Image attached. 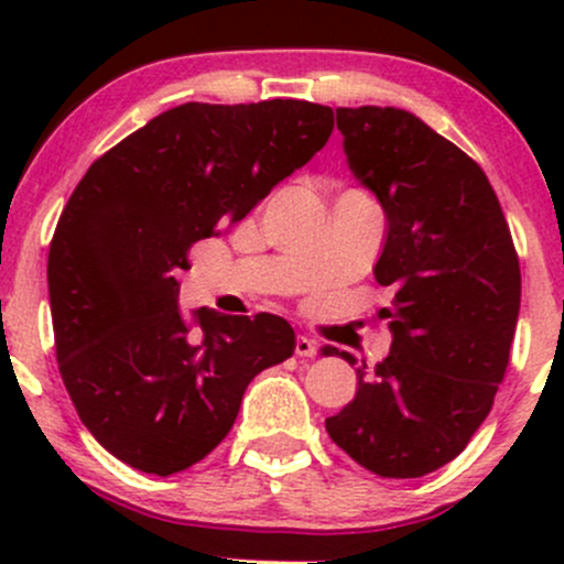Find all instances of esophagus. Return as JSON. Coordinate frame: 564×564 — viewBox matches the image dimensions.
<instances>
[{"mask_svg":"<svg viewBox=\"0 0 564 564\" xmlns=\"http://www.w3.org/2000/svg\"><path fill=\"white\" fill-rule=\"evenodd\" d=\"M296 355H300V358H315V355H318V345H315L313 339H310V336H304V334H300L296 336Z\"/></svg>","mask_w":564,"mask_h":564,"instance_id":"1","label":"esophagus"}]
</instances>
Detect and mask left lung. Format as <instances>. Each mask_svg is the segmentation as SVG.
Wrapping results in <instances>:
<instances>
[{
  "mask_svg": "<svg viewBox=\"0 0 564 564\" xmlns=\"http://www.w3.org/2000/svg\"><path fill=\"white\" fill-rule=\"evenodd\" d=\"M336 127L349 170L384 206L373 275L392 291L379 313L392 345L373 377L358 371L352 403L326 432L373 475L422 477L467 448L494 408L520 315V260L494 185L462 148L400 108H336Z\"/></svg>",
  "mask_w": 564,
  "mask_h": 564,
  "instance_id": "obj_1",
  "label": "left lung"
}]
</instances>
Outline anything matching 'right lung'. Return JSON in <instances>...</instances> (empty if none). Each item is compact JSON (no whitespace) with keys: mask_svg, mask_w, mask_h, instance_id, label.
<instances>
[{"mask_svg":"<svg viewBox=\"0 0 564 564\" xmlns=\"http://www.w3.org/2000/svg\"><path fill=\"white\" fill-rule=\"evenodd\" d=\"M332 129V108L307 100L185 102L70 193L47 260L57 368L82 424L129 467L166 477L209 456L249 381L294 355L278 315H185L177 275L193 243L241 223Z\"/></svg>","mask_w":564,"mask_h":564,"instance_id":"1","label":"right lung"}]
</instances>
